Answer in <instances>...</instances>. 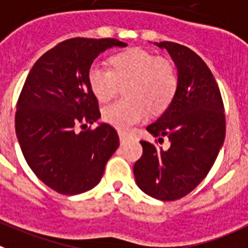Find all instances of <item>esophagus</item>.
<instances>
[{
	"label": "esophagus",
	"mask_w": 248,
	"mask_h": 248,
	"mask_svg": "<svg viewBox=\"0 0 248 248\" xmlns=\"http://www.w3.org/2000/svg\"><path fill=\"white\" fill-rule=\"evenodd\" d=\"M119 136H120V143H121V144H124L127 140H128V136L124 135V133L119 132Z\"/></svg>",
	"instance_id": "1"
}]
</instances>
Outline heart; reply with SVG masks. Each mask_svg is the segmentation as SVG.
I'll return each mask as SVG.
<instances>
[{"mask_svg":"<svg viewBox=\"0 0 248 248\" xmlns=\"http://www.w3.org/2000/svg\"><path fill=\"white\" fill-rule=\"evenodd\" d=\"M108 63L110 70L93 64L88 71L91 93L102 104L115 99L121 86L127 85V100L116 102L102 112L108 124L127 132L144 121L148 111L159 115L168 108L178 89L177 71L170 60L142 48H131L112 55Z\"/></svg>","mask_w":248,"mask_h":248,"instance_id":"heart-1","label":"heart"}]
</instances>
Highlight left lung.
I'll list each match as a JSON object with an SVG mask.
<instances>
[{
  "mask_svg": "<svg viewBox=\"0 0 248 248\" xmlns=\"http://www.w3.org/2000/svg\"><path fill=\"white\" fill-rule=\"evenodd\" d=\"M167 49L178 70V89L159 119L147 127L152 136L168 138L167 151L140 140L143 155L133 167L138 188L163 202L178 200L198 186L215 163L225 140L224 102L213 73L191 49L155 43Z\"/></svg>",
  "mask_w": 248,
  "mask_h": 248,
  "instance_id": "left-lung-1",
  "label": "left lung"
}]
</instances>
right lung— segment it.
<instances>
[{"mask_svg": "<svg viewBox=\"0 0 248 248\" xmlns=\"http://www.w3.org/2000/svg\"><path fill=\"white\" fill-rule=\"evenodd\" d=\"M127 44L112 38L68 39L35 62L22 88L16 135L30 168L49 188L77 195L96 186L119 148V135L108 124L78 132L101 117L88 71L99 54Z\"/></svg>", "mask_w": 248, "mask_h": 248, "instance_id": "right-lung-1", "label": "right lung"}]
</instances>
